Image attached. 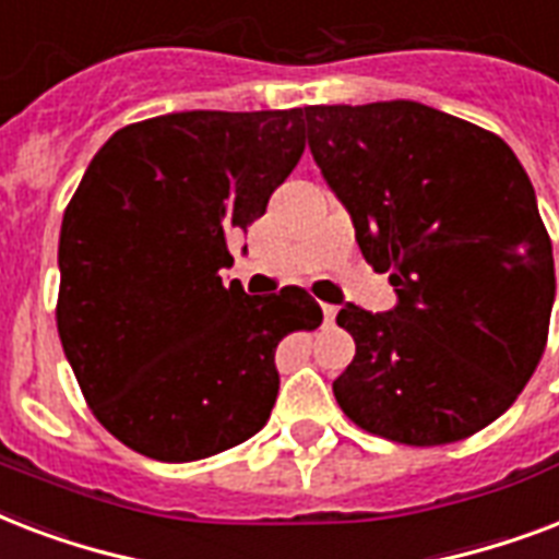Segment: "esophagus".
<instances>
[{"label": "esophagus", "mask_w": 559, "mask_h": 559, "mask_svg": "<svg viewBox=\"0 0 559 559\" xmlns=\"http://www.w3.org/2000/svg\"><path fill=\"white\" fill-rule=\"evenodd\" d=\"M322 313H324V324L336 322V307H333V305H324Z\"/></svg>", "instance_id": "34e87169"}]
</instances>
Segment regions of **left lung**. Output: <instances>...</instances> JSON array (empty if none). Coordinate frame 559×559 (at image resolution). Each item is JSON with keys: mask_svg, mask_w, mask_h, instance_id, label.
<instances>
[{"mask_svg": "<svg viewBox=\"0 0 559 559\" xmlns=\"http://www.w3.org/2000/svg\"><path fill=\"white\" fill-rule=\"evenodd\" d=\"M307 142L397 305H345L357 354L333 380L371 435L438 447L511 408L546 350L555 254L516 153L417 100L305 107Z\"/></svg>", "mask_w": 559, "mask_h": 559, "instance_id": "8db88e82", "label": "left lung"}]
</instances>
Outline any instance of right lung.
Returning <instances> with one entry per match:
<instances>
[{
	"instance_id": "right-lung-1",
	"label": "right lung",
	"mask_w": 559,
	"mask_h": 559,
	"mask_svg": "<svg viewBox=\"0 0 559 559\" xmlns=\"http://www.w3.org/2000/svg\"><path fill=\"white\" fill-rule=\"evenodd\" d=\"M301 153V109H191L121 127L90 162L60 226L57 333L130 450L209 459L270 420L275 348L322 307L298 287L246 296L219 270Z\"/></svg>"
}]
</instances>
